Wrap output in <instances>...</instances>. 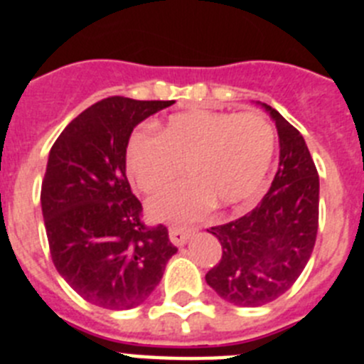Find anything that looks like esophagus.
<instances>
[{"label": "esophagus", "instance_id": "34e87169", "mask_svg": "<svg viewBox=\"0 0 364 364\" xmlns=\"http://www.w3.org/2000/svg\"><path fill=\"white\" fill-rule=\"evenodd\" d=\"M191 237V230H186V228H178V226H171L169 228V239L175 246H184L186 242Z\"/></svg>", "mask_w": 364, "mask_h": 364}]
</instances>
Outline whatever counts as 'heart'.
I'll return each mask as SVG.
<instances>
[{"mask_svg": "<svg viewBox=\"0 0 364 364\" xmlns=\"http://www.w3.org/2000/svg\"><path fill=\"white\" fill-rule=\"evenodd\" d=\"M277 151L272 122L260 112L188 111L167 118L159 136L136 131L125 151L127 175L153 193L186 171L182 184L147 202L154 220L188 224L213 208L246 204L264 184Z\"/></svg>", "mask_w": 364, "mask_h": 364, "instance_id": "b5f03b06", "label": "heart"}]
</instances>
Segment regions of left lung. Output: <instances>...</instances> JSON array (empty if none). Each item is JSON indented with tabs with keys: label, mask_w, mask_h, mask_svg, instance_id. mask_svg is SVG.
<instances>
[{
	"label": "left lung",
	"mask_w": 364,
	"mask_h": 364,
	"mask_svg": "<svg viewBox=\"0 0 364 364\" xmlns=\"http://www.w3.org/2000/svg\"><path fill=\"white\" fill-rule=\"evenodd\" d=\"M264 105L279 133V169L255 210L208 230L222 259L205 282L224 301L262 306L281 297L310 260L319 228V175L302 134Z\"/></svg>",
	"instance_id": "1"
}]
</instances>
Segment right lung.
Returning <instances> with one entry per match:
<instances>
[{
    "mask_svg": "<svg viewBox=\"0 0 364 364\" xmlns=\"http://www.w3.org/2000/svg\"><path fill=\"white\" fill-rule=\"evenodd\" d=\"M173 100L111 96L58 136L41 184V211L58 273L87 302L131 310L159 286L176 253L164 224L149 228L125 176L133 129Z\"/></svg>",
    "mask_w": 364,
    "mask_h": 364,
    "instance_id": "right-lung-1",
    "label": "right lung"
}]
</instances>
